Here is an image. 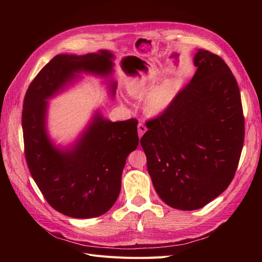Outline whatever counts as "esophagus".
I'll use <instances>...</instances> for the list:
<instances>
[{"mask_svg":"<svg viewBox=\"0 0 262 262\" xmlns=\"http://www.w3.org/2000/svg\"><path fill=\"white\" fill-rule=\"evenodd\" d=\"M146 126H145V124L143 123V122H139V124H138V132H139V136L140 137H142L143 136V134L146 132Z\"/></svg>","mask_w":262,"mask_h":262,"instance_id":"34e87169","label":"esophagus"}]
</instances>
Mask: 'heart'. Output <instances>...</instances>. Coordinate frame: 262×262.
<instances>
[{
    "label": "heart",
    "mask_w": 262,
    "mask_h": 262,
    "mask_svg": "<svg viewBox=\"0 0 262 262\" xmlns=\"http://www.w3.org/2000/svg\"><path fill=\"white\" fill-rule=\"evenodd\" d=\"M156 85V76L148 73L138 77L130 86L129 92L132 96L144 99V108L150 115H157L167 108L175 99L178 93V81L168 80L160 85Z\"/></svg>",
    "instance_id": "heart-1"
}]
</instances>
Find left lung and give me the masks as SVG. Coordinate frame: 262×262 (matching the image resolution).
<instances>
[{
  "label": "left lung",
  "instance_id": "left-lung-1",
  "mask_svg": "<svg viewBox=\"0 0 262 262\" xmlns=\"http://www.w3.org/2000/svg\"><path fill=\"white\" fill-rule=\"evenodd\" d=\"M198 68L141 138L147 170L161 199L173 209L203 208L225 191L239 163L245 119L238 85L217 54L199 49Z\"/></svg>",
  "mask_w": 262,
  "mask_h": 262
}]
</instances>
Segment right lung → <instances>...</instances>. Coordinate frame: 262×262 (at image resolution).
I'll list each match as a JSON object with an SVG mask.
<instances>
[{
	"label": "right lung",
	"mask_w": 262,
	"mask_h": 262,
	"mask_svg": "<svg viewBox=\"0 0 262 262\" xmlns=\"http://www.w3.org/2000/svg\"><path fill=\"white\" fill-rule=\"evenodd\" d=\"M113 58L105 50L85 55H55L30 83L24 98L21 125L31 177L47 202L70 217H97L115 204L126 157L139 144L138 120L112 122L97 114L77 143L61 150L47 136L46 100L72 81L76 73L110 74Z\"/></svg>",
	"instance_id": "obj_1"
}]
</instances>
